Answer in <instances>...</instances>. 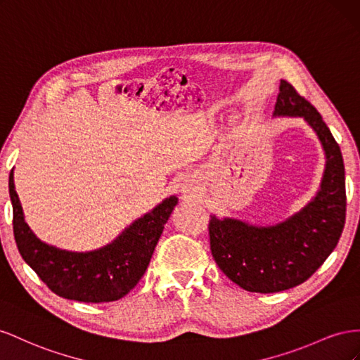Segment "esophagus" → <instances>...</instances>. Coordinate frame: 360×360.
<instances>
[{"label": "esophagus", "mask_w": 360, "mask_h": 360, "mask_svg": "<svg viewBox=\"0 0 360 360\" xmlns=\"http://www.w3.org/2000/svg\"><path fill=\"white\" fill-rule=\"evenodd\" d=\"M178 188H179V193H181L182 199H186V200H194V199L199 198V193H200V191H199L198 184H196V181H194V179L190 178V176L182 178L181 182H179V186H178Z\"/></svg>", "instance_id": "1"}]
</instances>
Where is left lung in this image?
<instances>
[{"instance_id":"left-lung-1","label":"left lung","mask_w":360,"mask_h":360,"mask_svg":"<svg viewBox=\"0 0 360 360\" xmlns=\"http://www.w3.org/2000/svg\"><path fill=\"white\" fill-rule=\"evenodd\" d=\"M273 117H299L312 128L324 150L320 188L304 207L274 224L211 215V252L220 270L250 292L294 288L320 269L333 252L345 223L342 153L320 112L281 81Z\"/></svg>"}]
</instances>
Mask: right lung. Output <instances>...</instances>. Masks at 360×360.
<instances>
[{"label": "right lung", "instance_id": "add662e5", "mask_svg": "<svg viewBox=\"0 0 360 360\" xmlns=\"http://www.w3.org/2000/svg\"><path fill=\"white\" fill-rule=\"evenodd\" d=\"M13 178L12 169L8 194L13 207L15 241L20 256L51 291L63 299L84 303L115 302L134 288L148 269L164 224L178 205L176 196L166 198L127 226L104 248L72 252L44 243L30 229Z\"/></svg>", "mask_w": 360, "mask_h": 360}]
</instances>
